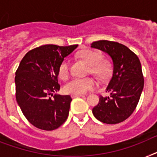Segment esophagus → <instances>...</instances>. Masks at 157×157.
<instances>
[{"label": "esophagus", "mask_w": 157, "mask_h": 157, "mask_svg": "<svg viewBox=\"0 0 157 157\" xmlns=\"http://www.w3.org/2000/svg\"><path fill=\"white\" fill-rule=\"evenodd\" d=\"M84 96V94H71V97L72 98H75V97H82Z\"/></svg>", "instance_id": "esophagus-1"}]
</instances>
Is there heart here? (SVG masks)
Instances as JSON below:
<instances>
[{"label": "heart", "mask_w": 157, "mask_h": 157, "mask_svg": "<svg viewBox=\"0 0 157 157\" xmlns=\"http://www.w3.org/2000/svg\"><path fill=\"white\" fill-rule=\"evenodd\" d=\"M80 58L90 65V71L94 75L105 78L110 74V67L107 63L102 62V54L93 50H83L78 54ZM69 74V62L67 59L61 63L58 76L65 79ZM97 85L93 78H74L65 85V90L71 94H85Z\"/></svg>", "instance_id": "b5f03b06"}]
</instances>
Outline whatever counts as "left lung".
Here are the masks:
<instances>
[{"label":"left lung","mask_w":157,"mask_h":157,"mask_svg":"<svg viewBox=\"0 0 157 157\" xmlns=\"http://www.w3.org/2000/svg\"><path fill=\"white\" fill-rule=\"evenodd\" d=\"M90 46L108 54L113 64L112 76L106 88L110 95L100 96L98 105L92 109L93 115L104 124L123 122L133 113L143 91L144 80L139 58L116 41L100 40Z\"/></svg>","instance_id":"obj_1"}]
</instances>
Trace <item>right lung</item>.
Wrapping results in <instances>:
<instances>
[{
	"label": "right lung",
	"instance_id": "obj_1",
	"mask_svg": "<svg viewBox=\"0 0 157 157\" xmlns=\"http://www.w3.org/2000/svg\"><path fill=\"white\" fill-rule=\"evenodd\" d=\"M77 47L44 45L29 51L21 61L15 77L16 99L23 115L36 128L52 131L67 120L72 99L56 94L60 89L58 68Z\"/></svg>",
	"mask_w": 157,
	"mask_h": 157
}]
</instances>
